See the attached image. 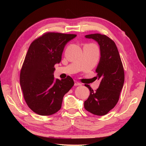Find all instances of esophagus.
Returning a JSON list of instances; mask_svg holds the SVG:
<instances>
[{
	"instance_id": "1",
	"label": "esophagus",
	"mask_w": 146,
	"mask_h": 146,
	"mask_svg": "<svg viewBox=\"0 0 146 146\" xmlns=\"http://www.w3.org/2000/svg\"><path fill=\"white\" fill-rule=\"evenodd\" d=\"M74 82H75V86H80V83H79L76 80H75Z\"/></svg>"
}]
</instances>
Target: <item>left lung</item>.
Returning a JSON list of instances; mask_svg holds the SVG:
<instances>
[{"label":"left lung","instance_id":"1","mask_svg":"<svg viewBox=\"0 0 146 146\" xmlns=\"http://www.w3.org/2000/svg\"><path fill=\"white\" fill-rule=\"evenodd\" d=\"M99 44L100 58L95 72L96 78L100 80L97 90L93 91L89 85L86 87L90 95L84 102V108L93 115L103 116L115 107L119 100L124 82V70L117 47L114 41L105 35H87Z\"/></svg>","mask_w":146,"mask_h":146}]
</instances>
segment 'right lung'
Masks as SVG:
<instances>
[{
  "mask_svg": "<svg viewBox=\"0 0 146 146\" xmlns=\"http://www.w3.org/2000/svg\"><path fill=\"white\" fill-rule=\"evenodd\" d=\"M75 34L48 32L32 42L20 73L27 105L36 114L49 116L60 110L63 97L74 85L73 78L55 79L53 72L60 63L66 44Z\"/></svg>",
  "mask_w": 146,
  "mask_h": 146,
  "instance_id": "right-lung-1",
  "label": "right lung"
}]
</instances>
